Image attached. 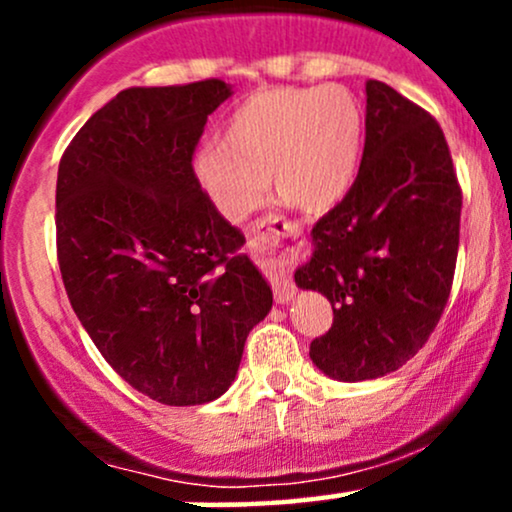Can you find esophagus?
Instances as JSON below:
<instances>
[{"label": "esophagus", "mask_w": 512, "mask_h": 512, "mask_svg": "<svg viewBox=\"0 0 512 512\" xmlns=\"http://www.w3.org/2000/svg\"><path fill=\"white\" fill-rule=\"evenodd\" d=\"M298 226L291 221H284L281 216H267L252 228L248 236V245L260 255L264 262V272L274 289L276 303H289L296 296V284L289 276V264L301 250L298 240Z\"/></svg>", "instance_id": "1"}]
</instances>
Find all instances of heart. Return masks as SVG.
Listing matches in <instances>:
<instances>
[{"label": "heart", "mask_w": 512, "mask_h": 512, "mask_svg": "<svg viewBox=\"0 0 512 512\" xmlns=\"http://www.w3.org/2000/svg\"><path fill=\"white\" fill-rule=\"evenodd\" d=\"M366 120L349 88L272 86L233 110L221 144L195 158V173L226 219L243 221L274 190L293 207H337L361 166Z\"/></svg>", "instance_id": "b5f03b06"}]
</instances>
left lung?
Masks as SVG:
<instances>
[{"label":"left lung","instance_id":"left-lung-1","mask_svg":"<svg viewBox=\"0 0 512 512\" xmlns=\"http://www.w3.org/2000/svg\"><path fill=\"white\" fill-rule=\"evenodd\" d=\"M462 190L436 117L395 88L366 84V144L358 175L313 228L301 289L332 303L330 332L310 358L334 380L392 373L436 330L460 248Z\"/></svg>","mask_w":512,"mask_h":512}]
</instances>
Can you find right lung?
<instances>
[{
  "label": "right lung",
  "mask_w": 512,
  "mask_h": 512,
  "mask_svg": "<svg viewBox=\"0 0 512 512\" xmlns=\"http://www.w3.org/2000/svg\"><path fill=\"white\" fill-rule=\"evenodd\" d=\"M221 79L134 86L88 117L57 170V260L105 361L170 407L221 397L272 289L245 236L199 185L192 156Z\"/></svg>",
  "instance_id": "add662e5"
}]
</instances>
